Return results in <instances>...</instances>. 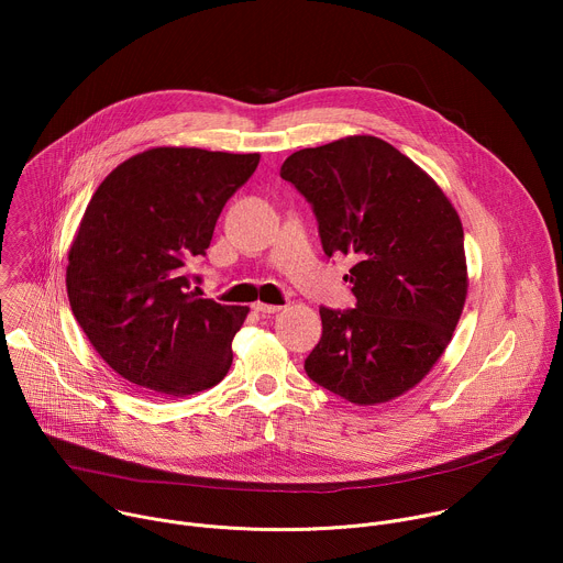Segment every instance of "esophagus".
Wrapping results in <instances>:
<instances>
[{
  "instance_id": "obj_1",
  "label": "esophagus",
  "mask_w": 563,
  "mask_h": 563,
  "mask_svg": "<svg viewBox=\"0 0 563 563\" xmlns=\"http://www.w3.org/2000/svg\"><path fill=\"white\" fill-rule=\"evenodd\" d=\"M254 309H256L258 313H276V311H280L283 307H280V305H269V302H254Z\"/></svg>"
}]
</instances>
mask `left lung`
<instances>
[{"label": "left lung", "instance_id": "8db88e82", "mask_svg": "<svg viewBox=\"0 0 563 563\" xmlns=\"http://www.w3.org/2000/svg\"><path fill=\"white\" fill-rule=\"evenodd\" d=\"M280 178L311 205L325 254L350 256L354 309L320 307L307 376L356 406L415 387L441 358L467 294L463 227L439 185L374 135L291 153Z\"/></svg>", "mask_w": 563, "mask_h": 563}]
</instances>
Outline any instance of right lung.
Wrapping results in <instances>:
<instances>
[{"label": "right lung", "instance_id": "obj_1", "mask_svg": "<svg viewBox=\"0 0 563 563\" xmlns=\"http://www.w3.org/2000/svg\"><path fill=\"white\" fill-rule=\"evenodd\" d=\"M258 163V153L157 146L93 194L68 250L66 291L96 352L129 383L174 398L227 376L250 307L200 298L185 267L207 254L224 202Z\"/></svg>", "mask_w": 563, "mask_h": 563}]
</instances>
